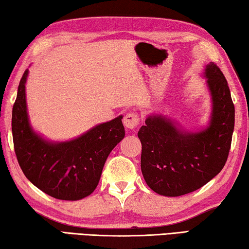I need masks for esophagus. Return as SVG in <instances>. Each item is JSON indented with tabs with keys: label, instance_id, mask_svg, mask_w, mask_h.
I'll use <instances>...</instances> for the list:
<instances>
[{
	"label": "esophagus",
	"instance_id": "1",
	"mask_svg": "<svg viewBox=\"0 0 249 249\" xmlns=\"http://www.w3.org/2000/svg\"><path fill=\"white\" fill-rule=\"evenodd\" d=\"M123 123L126 128L134 129L136 128V126L140 123V117H138L136 113H128V114L125 115Z\"/></svg>",
	"mask_w": 249,
	"mask_h": 249
}]
</instances>
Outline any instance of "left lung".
I'll return each instance as SVG.
<instances>
[{
	"instance_id": "left-lung-1",
	"label": "left lung",
	"mask_w": 249,
	"mask_h": 249,
	"mask_svg": "<svg viewBox=\"0 0 249 249\" xmlns=\"http://www.w3.org/2000/svg\"><path fill=\"white\" fill-rule=\"evenodd\" d=\"M201 77L206 80L211 99L206 125L187 129L169 116L153 113L137 134L142 177L160 196L197 190L220 174L229 157L235 123L229 84L213 62L204 66Z\"/></svg>"
}]
</instances>
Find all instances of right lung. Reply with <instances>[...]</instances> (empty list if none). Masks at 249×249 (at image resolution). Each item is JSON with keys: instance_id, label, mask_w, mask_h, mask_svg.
<instances>
[{"instance_id": "add662e5", "label": "right lung", "mask_w": 249, "mask_h": 249, "mask_svg": "<svg viewBox=\"0 0 249 249\" xmlns=\"http://www.w3.org/2000/svg\"><path fill=\"white\" fill-rule=\"evenodd\" d=\"M28 73L27 69L20 79L12 112V134L19 166L26 178L46 195L58 200H81L98 187L109 153L125 137L123 115L95 125L72 140H48L29 121Z\"/></svg>"}]
</instances>
